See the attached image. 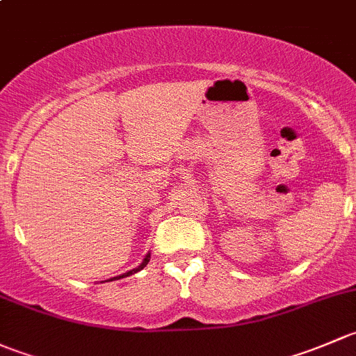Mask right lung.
<instances>
[{
  "label": "right lung",
  "instance_id": "right-lung-1",
  "mask_svg": "<svg viewBox=\"0 0 356 356\" xmlns=\"http://www.w3.org/2000/svg\"><path fill=\"white\" fill-rule=\"evenodd\" d=\"M149 260H151V254H147V255H145V259H144V260H142V264H140V266H137V267H135V269L128 270V273H124V274H122V276H116V277H111V280H108V281L122 280V277H127V276H130V274H135V273H138V270H142V269H144V267H145V266H147V264H149Z\"/></svg>",
  "mask_w": 356,
  "mask_h": 356
}]
</instances>
